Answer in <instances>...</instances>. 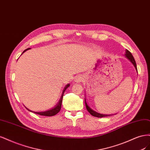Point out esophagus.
<instances>
[{"label":"esophagus","mask_w":150,"mask_h":150,"mask_svg":"<svg viewBox=\"0 0 150 150\" xmlns=\"http://www.w3.org/2000/svg\"><path fill=\"white\" fill-rule=\"evenodd\" d=\"M83 76H82L81 75H78V76H76V77L75 78V81L77 82V83H79V82L83 80Z\"/></svg>","instance_id":"obj_1"}]
</instances>
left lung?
Listing matches in <instances>:
<instances>
[{"label":"left lung","instance_id":"8db88e82","mask_svg":"<svg viewBox=\"0 0 150 150\" xmlns=\"http://www.w3.org/2000/svg\"><path fill=\"white\" fill-rule=\"evenodd\" d=\"M125 57H126L127 59L131 62L133 65H134L135 69H136L137 71V64H136V62H135L134 60V59L133 56L132 55V54H131V52H130L129 51H128V50H126V52H125ZM138 72V71H137ZM85 105H86V110H88V112L92 115L93 116V117H98V118H101V117H108V116H110V115H103V114H100L98 112H96L95 111L93 110L92 109H91L89 106L87 104V102H86V98H85Z\"/></svg>","mask_w":150,"mask_h":150}]
</instances>
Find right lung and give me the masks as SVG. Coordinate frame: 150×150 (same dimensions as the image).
I'll return each instance as SVG.
<instances>
[{
  "label": "right lung",
  "instance_id": "obj_1",
  "mask_svg": "<svg viewBox=\"0 0 150 150\" xmlns=\"http://www.w3.org/2000/svg\"><path fill=\"white\" fill-rule=\"evenodd\" d=\"M30 49V48H28V49H27L26 50H24V51L22 52V54H23V53L25 52V51H27V50H29ZM70 85V84H67V85L65 86V87L64 88V90H63L62 95V96H61V98H60V100H59V103H58L57 104V105L55 106V107L54 108H52V109H50V110H47V111H45V112H33V113H37V114L40 115H42V116H47V117H52V116H54V115H55L56 114H57L58 113H59V112H60V109H61L62 102V99H63V96H64V92H65V91L66 90V89H67V88H68ZM25 108H26V107H25ZM27 108L28 111H30V112H32L31 110H28L27 108Z\"/></svg>",
  "mask_w": 150,
  "mask_h": 150
}]
</instances>
